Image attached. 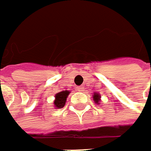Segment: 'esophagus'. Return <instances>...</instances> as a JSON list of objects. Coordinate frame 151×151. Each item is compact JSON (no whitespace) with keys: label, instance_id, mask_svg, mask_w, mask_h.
Here are the masks:
<instances>
[{"label":"esophagus","instance_id":"34e87169","mask_svg":"<svg viewBox=\"0 0 151 151\" xmlns=\"http://www.w3.org/2000/svg\"><path fill=\"white\" fill-rule=\"evenodd\" d=\"M78 91H84V87L83 86H78Z\"/></svg>","mask_w":151,"mask_h":151}]
</instances>
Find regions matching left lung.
Returning <instances> with one entry per match:
<instances>
[{
  "label": "left lung",
  "instance_id": "left-lung-1",
  "mask_svg": "<svg viewBox=\"0 0 151 151\" xmlns=\"http://www.w3.org/2000/svg\"><path fill=\"white\" fill-rule=\"evenodd\" d=\"M92 96H93V97H92V98H93V101L96 104H100V103H99L100 100H101V99H101L100 94H99V92H94Z\"/></svg>",
  "mask_w": 151,
  "mask_h": 151
}]
</instances>
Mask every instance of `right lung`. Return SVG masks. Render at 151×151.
Returning a JSON list of instances; mask_svg holds the SVG:
<instances>
[{
	"label": "right lung",
	"instance_id": "1",
	"mask_svg": "<svg viewBox=\"0 0 151 151\" xmlns=\"http://www.w3.org/2000/svg\"><path fill=\"white\" fill-rule=\"evenodd\" d=\"M70 91L65 90L60 92H58L57 94H55V99L53 101V105L55 109H60L62 107L65 106V102H66V99L68 97V95L70 94Z\"/></svg>",
	"mask_w": 151,
	"mask_h": 151
}]
</instances>
